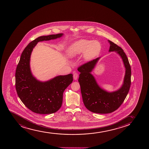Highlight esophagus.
Here are the masks:
<instances>
[{
  "label": "esophagus",
  "instance_id": "obj_1",
  "mask_svg": "<svg viewBox=\"0 0 149 149\" xmlns=\"http://www.w3.org/2000/svg\"><path fill=\"white\" fill-rule=\"evenodd\" d=\"M78 74L77 73V72H74V75H73V77H74V80H77V77H78Z\"/></svg>",
  "mask_w": 149,
  "mask_h": 149
}]
</instances>
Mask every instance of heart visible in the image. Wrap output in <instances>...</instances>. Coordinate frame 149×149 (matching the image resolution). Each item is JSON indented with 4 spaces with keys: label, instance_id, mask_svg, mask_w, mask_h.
I'll use <instances>...</instances> for the list:
<instances>
[{
    "label": "heart",
    "instance_id": "b5f03b06",
    "mask_svg": "<svg viewBox=\"0 0 149 149\" xmlns=\"http://www.w3.org/2000/svg\"><path fill=\"white\" fill-rule=\"evenodd\" d=\"M101 45L97 41L80 40L70 47L68 53L71 56L80 55L84 52V58L91 60L98 54L101 50Z\"/></svg>",
    "mask_w": 149,
    "mask_h": 149
}]
</instances>
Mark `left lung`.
Segmentation results:
<instances>
[{
  "label": "left lung",
  "instance_id": "8db88e82",
  "mask_svg": "<svg viewBox=\"0 0 149 149\" xmlns=\"http://www.w3.org/2000/svg\"><path fill=\"white\" fill-rule=\"evenodd\" d=\"M110 44L109 52L115 51L121 56L126 68L124 84L120 89L108 93L98 85L91 72L100 58L91 60L78 67L81 72L79 82L84 104L87 109L93 113L106 114L116 110L123 103L130 89L131 69L128 59L123 49L116 44L108 40Z\"/></svg>",
  "mask_w": 149,
  "mask_h": 149
}]
</instances>
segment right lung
I'll list each match as a JSON object with an SVG mask.
<instances>
[{"label": "right lung", "instance_id": "1", "mask_svg": "<svg viewBox=\"0 0 149 149\" xmlns=\"http://www.w3.org/2000/svg\"><path fill=\"white\" fill-rule=\"evenodd\" d=\"M63 34L40 36L31 42L24 49L17 65L15 87L23 104L33 112L52 114L62 106L64 91L73 81L72 74L60 75L46 82H40L33 77L29 62L33 49L40 41L60 38Z\"/></svg>", "mask_w": 149, "mask_h": 149}]
</instances>
